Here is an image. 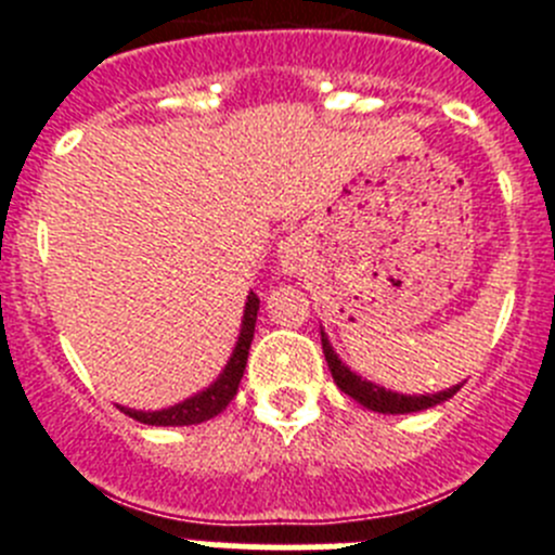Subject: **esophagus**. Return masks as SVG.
I'll return each mask as SVG.
<instances>
[{"label":"esophagus","instance_id":"34e87169","mask_svg":"<svg viewBox=\"0 0 555 555\" xmlns=\"http://www.w3.org/2000/svg\"><path fill=\"white\" fill-rule=\"evenodd\" d=\"M302 261V249H300V242H297V238H286V242H283V247H281V263L286 269H297V263Z\"/></svg>","mask_w":555,"mask_h":555}]
</instances>
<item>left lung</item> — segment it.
<instances>
[{"label":"left lung","mask_w":555,"mask_h":555,"mask_svg":"<svg viewBox=\"0 0 555 555\" xmlns=\"http://www.w3.org/2000/svg\"><path fill=\"white\" fill-rule=\"evenodd\" d=\"M322 352H325V361L327 366H331V375L333 380H336L338 389L345 391V395H350L352 400L364 405V409L377 411V414H411V411L434 409V405L444 403L448 397H453L455 391L461 389V386H453V389L439 391V395H423V397L397 395V391H386L384 386L370 384V380H364V377H358L356 372L347 370V366L338 361L336 352H333L325 333H322Z\"/></svg>","instance_id":"8db88e82"}]
</instances>
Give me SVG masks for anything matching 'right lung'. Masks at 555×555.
<instances>
[{
	"label": "right lung",
	"mask_w": 555,
	"mask_h": 555,
	"mask_svg": "<svg viewBox=\"0 0 555 555\" xmlns=\"http://www.w3.org/2000/svg\"><path fill=\"white\" fill-rule=\"evenodd\" d=\"M258 306H261V300L255 297V292H249L247 306H244V322H242V333H238V345H235L224 372L217 377V384H210L208 389L199 391V395L189 397V400H183V403L171 405V409H164V411H132V409H121V405L119 409L125 411L127 416H132V420H139V423L144 425H199L205 423V420H214L217 414H222V411L228 409L230 400L235 397V391H238V384H242V377H244L249 345H253Z\"/></svg>",
	"instance_id": "add662e5"
}]
</instances>
